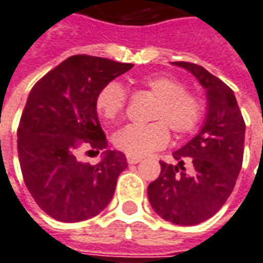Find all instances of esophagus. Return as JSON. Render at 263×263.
<instances>
[{
    "instance_id": "34e87169",
    "label": "esophagus",
    "mask_w": 263,
    "mask_h": 263,
    "mask_svg": "<svg viewBox=\"0 0 263 263\" xmlns=\"http://www.w3.org/2000/svg\"><path fill=\"white\" fill-rule=\"evenodd\" d=\"M126 159H127V163H130V165L139 163V162L141 161V158L140 157H132V155H127V157H126Z\"/></svg>"
}]
</instances>
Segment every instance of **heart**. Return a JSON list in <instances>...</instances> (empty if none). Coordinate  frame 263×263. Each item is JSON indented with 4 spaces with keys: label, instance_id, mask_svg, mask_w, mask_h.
Here are the masks:
<instances>
[{
    "label": "heart",
    "instance_id": "1",
    "mask_svg": "<svg viewBox=\"0 0 263 263\" xmlns=\"http://www.w3.org/2000/svg\"><path fill=\"white\" fill-rule=\"evenodd\" d=\"M133 84L157 97L149 124H129L118 130L112 141L119 151L143 157L165 147L169 141V129L176 136L191 133L204 116V102L195 92L185 90L179 79L169 74H149L133 79ZM127 92L118 82L102 87L96 100L98 115L106 122H115L123 115Z\"/></svg>",
    "mask_w": 263,
    "mask_h": 263
}]
</instances>
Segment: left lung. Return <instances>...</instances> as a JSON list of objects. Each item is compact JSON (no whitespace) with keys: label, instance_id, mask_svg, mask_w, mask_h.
Masks as SVG:
<instances>
[{"label":"left lung","instance_id":"8db88e82","mask_svg":"<svg viewBox=\"0 0 263 263\" xmlns=\"http://www.w3.org/2000/svg\"><path fill=\"white\" fill-rule=\"evenodd\" d=\"M173 65L190 70L206 88V119L194 139L173 153L177 165L161 161L148 199L165 220L191 226L212 218L232 194L241 171L246 123L228 84L199 65Z\"/></svg>","mask_w":263,"mask_h":263}]
</instances>
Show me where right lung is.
Segmentation results:
<instances>
[{
	"label": "right lung",
	"mask_w": 263,
	"mask_h": 263,
	"mask_svg": "<svg viewBox=\"0 0 263 263\" xmlns=\"http://www.w3.org/2000/svg\"><path fill=\"white\" fill-rule=\"evenodd\" d=\"M133 68L91 55H73L31 88L17 127L23 180L37 205L59 222H80L100 214L127 167L123 153L105 151L97 165L79 153L100 154L108 141L96 100L102 87Z\"/></svg>",
	"instance_id": "right-lung-1"
}]
</instances>
